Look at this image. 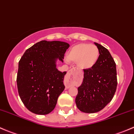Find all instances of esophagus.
<instances>
[{
    "label": "esophagus",
    "mask_w": 134,
    "mask_h": 134,
    "mask_svg": "<svg viewBox=\"0 0 134 134\" xmlns=\"http://www.w3.org/2000/svg\"><path fill=\"white\" fill-rule=\"evenodd\" d=\"M76 71V69L75 68H72V69H71L69 71L68 73H67V76H66L65 77V81H67V82H69V80H71V76H72V74L75 72V71ZM66 87L67 88H69V86H66Z\"/></svg>",
    "instance_id": "1"
}]
</instances>
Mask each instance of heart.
<instances>
[{
	"label": "heart",
	"mask_w": 134,
	"mask_h": 134,
	"mask_svg": "<svg viewBox=\"0 0 134 134\" xmlns=\"http://www.w3.org/2000/svg\"><path fill=\"white\" fill-rule=\"evenodd\" d=\"M99 55V50L97 46L81 43L71 48L67 53V58L71 62H76L80 69H90L97 63Z\"/></svg>",
	"instance_id": "b5f03b06"
}]
</instances>
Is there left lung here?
<instances>
[{"label":"left lung","mask_w":134,"mask_h":134,"mask_svg":"<svg viewBox=\"0 0 134 134\" xmlns=\"http://www.w3.org/2000/svg\"><path fill=\"white\" fill-rule=\"evenodd\" d=\"M99 50L97 63L83 69L82 83L78 88L75 102L82 112L93 113L102 109L113 98L117 86L116 64L108 50L97 43Z\"/></svg>","instance_id":"obj_1"}]
</instances>
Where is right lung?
<instances>
[{"label":"right lung","instance_id":"1","mask_svg":"<svg viewBox=\"0 0 134 134\" xmlns=\"http://www.w3.org/2000/svg\"><path fill=\"white\" fill-rule=\"evenodd\" d=\"M69 44L43 40L27 49L19 62L17 76L19 97L27 109L37 115H47L56 106L63 91L66 71L56 68L63 62Z\"/></svg>","mask_w":134,"mask_h":134}]
</instances>
